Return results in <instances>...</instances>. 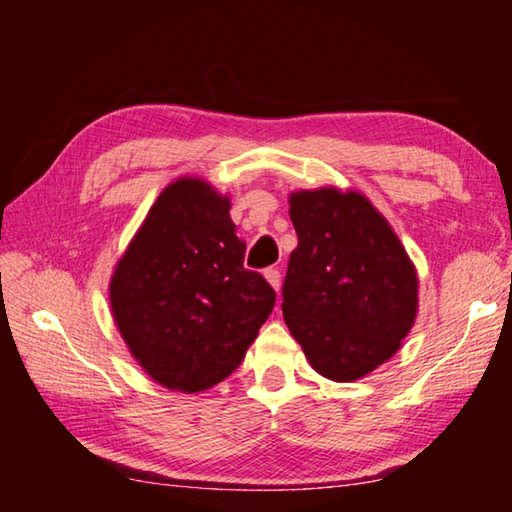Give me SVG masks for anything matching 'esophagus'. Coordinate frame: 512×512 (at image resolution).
<instances>
[{
    "mask_svg": "<svg viewBox=\"0 0 512 512\" xmlns=\"http://www.w3.org/2000/svg\"><path fill=\"white\" fill-rule=\"evenodd\" d=\"M264 277H266L268 284H271L275 291H280V287H282V273L277 271V268H266Z\"/></svg>",
    "mask_w": 512,
    "mask_h": 512,
    "instance_id": "1",
    "label": "esophagus"
}]
</instances>
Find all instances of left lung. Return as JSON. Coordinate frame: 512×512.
<instances>
[{
  "mask_svg": "<svg viewBox=\"0 0 512 512\" xmlns=\"http://www.w3.org/2000/svg\"><path fill=\"white\" fill-rule=\"evenodd\" d=\"M298 235L282 314L314 370L352 381L391 359L413 325L418 277L368 198L339 189L291 194Z\"/></svg>",
  "mask_w": 512,
  "mask_h": 512,
  "instance_id": "1",
  "label": "left lung"
}]
</instances>
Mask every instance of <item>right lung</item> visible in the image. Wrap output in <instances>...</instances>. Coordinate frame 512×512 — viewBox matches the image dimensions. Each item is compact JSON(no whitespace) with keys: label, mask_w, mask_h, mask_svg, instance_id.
I'll return each instance as SVG.
<instances>
[{"label":"right lung","mask_w":512,"mask_h":512,"mask_svg":"<svg viewBox=\"0 0 512 512\" xmlns=\"http://www.w3.org/2000/svg\"><path fill=\"white\" fill-rule=\"evenodd\" d=\"M230 203L183 178L151 207L117 264L110 302L133 357L185 393L219 384L244 361L275 305L262 273L244 266Z\"/></svg>","instance_id":"add662e5"}]
</instances>
